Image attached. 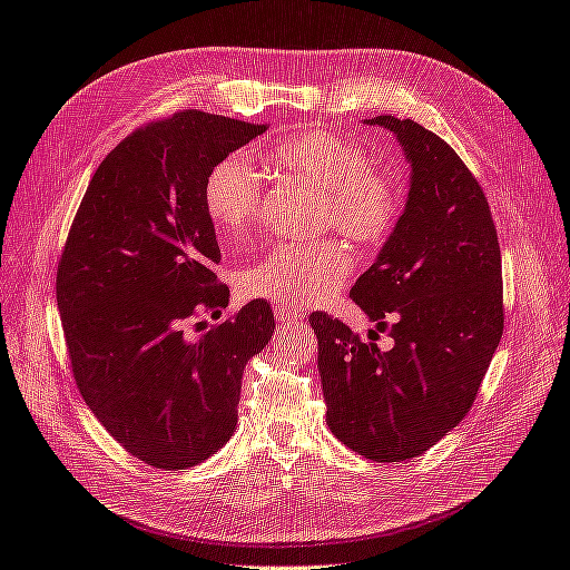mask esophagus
Returning <instances> with one entry per match:
<instances>
[{
  "label": "esophagus",
  "instance_id": "34e87169",
  "mask_svg": "<svg viewBox=\"0 0 570 570\" xmlns=\"http://www.w3.org/2000/svg\"><path fill=\"white\" fill-rule=\"evenodd\" d=\"M275 321H278V327L281 331H287V327H292L295 323L302 321V314L295 312V306H275Z\"/></svg>",
  "mask_w": 570,
  "mask_h": 570
}]
</instances>
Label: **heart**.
<instances>
[{
	"label": "heart",
	"instance_id": "obj_1",
	"mask_svg": "<svg viewBox=\"0 0 570 570\" xmlns=\"http://www.w3.org/2000/svg\"><path fill=\"white\" fill-rule=\"evenodd\" d=\"M266 161L278 174L299 178L325 193L323 226L361 247L385 243L400 220V193L373 170V161L350 137L327 130H302L275 140ZM204 209L220 237H243L258 214L262 180L245 157L218 161L204 180ZM352 256L342 243L278 245L247 266L237 287L249 299L278 306L323 302L342 287Z\"/></svg>",
	"mask_w": 570,
	"mask_h": 570
}]
</instances>
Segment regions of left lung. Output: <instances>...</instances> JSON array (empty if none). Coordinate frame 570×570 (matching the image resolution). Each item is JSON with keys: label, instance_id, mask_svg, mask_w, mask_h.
<instances>
[{"label": "left lung", "instance_id": "1", "mask_svg": "<svg viewBox=\"0 0 570 570\" xmlns=\"http://www.w3.org/2000/svg\"><path fill=\"white\" fill-rule=\"evenodd\" d=\"M366 124L394 132L411 164L406 209L350 292L377 327L392 321L394 347L361 342L325 312L308 323L327 428L392 463L428 452L471 411L504 333L502 252L485 193L442 137L411 118Z\"/></svg>", "mask_w": 570, "mask_h": 570}]
</instances>
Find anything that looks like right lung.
Returning <instances> with one entry per match:
<instances>
[{
  "label": "right lung",
  "mask_w": 570,
  "mask_h": 570,
  "mask_svg": "<svg viewBox=\"0 0 570 570\" xmlns=\"http://www.w3.org/2000/svg\"><path fill=\"white\" fill-rule=\"evenodd\" d=\"M266 128L199 109L149 120L99 164L61 249L73 381L107 433L154 469L185 471L230 440L247 361L273 335L266 299L209 331L199 321L230 297L214 273L204 180ZM193 320L198 335L187 336Z\"/></svg>",
  "instance_id": "right-lung-1"
}]
</instances>
